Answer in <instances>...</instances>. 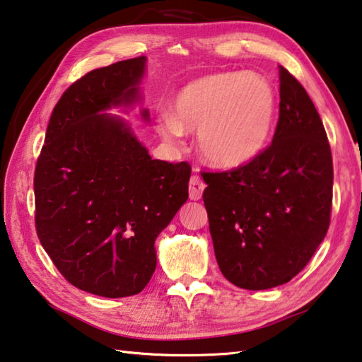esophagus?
I'll use <instances>...</instances> for the list:
<instances>
[{
	"label": "esophagus",
	"mask_w": 362,
	"mask_h": 362,
	"mask_svg": "<svg viewBox=\"0 0 362 362\" xmlns=\"http://www.w3.org/2000/svg\"><path fill=\"white\" fill-rule=\"evenodd\" d=\"M204 188H206V185H204L201 177L198 174L192 175V179H189V199L199 201L202 198Z\"/></svg>",
	"instance_id": "esophagus-1"
}]
</instances>
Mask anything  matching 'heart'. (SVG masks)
Masks as SVG:
<instances>
[{"label": "heart", "instance_id": "heart-1", "mask_svg": "<svg viewBox=\"0 0 362 362\" xmlns=\"http://www.w3.org/2000/svg\"><path fill=\"white\" fill-rule=\"evenodd\" d=\"M277 117V93L256 72H215L187 83L177 93L173 112L163 110L156 131L179 142L198 133V148L210 166L233 169L258 156L271 139Z\"/></svg>", "mask_w": 362, "mask_h": 362}]
</instances>
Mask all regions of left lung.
I'll use <instances>...</instances> for the list:
<instances>
[{
	"label": "left lung",
	"mask_w": 362,
	"mask_h": 362,
	"mask_svg": "<svg viewBox=\"0 0 362 362\" xmlns=\"http://www.w3.org/2000/svg\"><path fill=\"white\" fill-rule=\"evenodd\" d=\"M272 144L245 166L206 173L202 199L221 274L244 290L284 285L329 228L332 156L305 88L284 66Z\"/></svg>",
	"instance_id": "obj_1"
}]
</instances>
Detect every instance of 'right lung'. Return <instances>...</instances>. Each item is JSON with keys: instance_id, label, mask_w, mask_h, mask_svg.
<instances>
[{"instance_id": "1", "label": "right lung", "mask_w": 362, "mask_h": 362, "mask_svg": "<svg viewBox=\"0 0 362 362\" xmlns=\"http://www.w3.org/2000/svg\"><path fill=\"white\" fill-rule=\"evenodd\" d=\"M146 57L90 71L52 112L35 173L36 231L71 285L103 298L141 293L155 240L188 199L189 164L152 160L112 107L141 101ZM142 118L150 120L147 109Z\"/></svg>"}]
</instances>
